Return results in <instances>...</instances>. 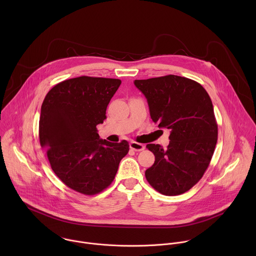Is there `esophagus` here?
<instances>
[{
  "instance_id": "1",
  "label": "esophagus",
  "mask_w": 256,
  "mask_h": 256,
  "mask_svg": "<svg viewBox=\"0 0 256 256\" xmlns=\"http://www.w3.org/2000/svg\"><path fill=\"white\" fill-rule=\"evenodd\" d=\"M130 148H132V150H144L145 148V146L143 145V144H140V143H137V142H135V141H132L131 143H130Z\"/></svg>"
}]
</instances>
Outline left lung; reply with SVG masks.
I'll return each instance as SVG.
<instances>
[{"label":"left lung","instance_id":"obj_1","mask_svg":"<svg viewBox=\"0 0 256 256\" xmlns=\"http://www.w3.org/2000/svg\"><path fill=\"white\" fill-rule=\"evenodd\" d=\"M146 96L152 120L170 129V144H148L154 162L145 172L148 182L164 195L188 191L206 172L218 140L212 100L197 82L168 74L135 80Z\"/></svg>","mask_w":256,"mask_h":256}]
</instances>
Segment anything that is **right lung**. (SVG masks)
Instances as JSON below:
<instances>
[{
  "label": "right lung",
  "mask_w": 256,
  "mask_h": 256,
  "mask_svg": "<svg viewBox=\"0 0 256 256\" xmlns=\"http://www.w3.org/2000/svg\"><path fill=\"white\" fill-rule=\"evenodd\" d=\"M118 78L78 76L54 86L41 106L39 141L51 168L68 187L94 195L113 182L129 143L100 138L96 125L106 119Z\"/></svg>",
  "instance_id": "obj_1"
}]
</instances>
